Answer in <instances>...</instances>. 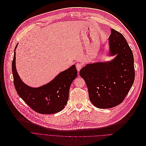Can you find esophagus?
<instances>
[{
  "mask_svg": "<svg viewBox=\"0 0 146 146\" xmlns=\"http://www.w3.org/2000/svg\"><path fill=\"white\" fill-rule=\"evenodd\" d=\"M82 65L80 63H77L76 64V70H78V71H79L80 70V69L82 68Z\"/></svg>",
  "mask_w": 146,
  "mask_h": 146,
  "instance_id": "1",
  "label": "esophagus"
}]
</instances>
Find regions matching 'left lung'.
<instances>
[{
  "label": "left lung",
  "mask_w": 146,
  "mask_h": 146,
  "mask_svg": "<svg viewBox=\"0 0 146 146\" xmlns=\"http://www.w3.org/2000/svg\"><path fill=\"white\" fill-rule=\"evenodd\" d=\"M108 38L109 61L87 64L79 71L89 91V98L96 107L108 109L121 103L135 79L132 52L124 37L110 29Z\"/></svg>",
  "instance_id": "left-lung-1"
}]
</instances>
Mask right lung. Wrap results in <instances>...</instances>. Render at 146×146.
Listing matches in <instances>:
<instances>
[{
  "label": "right lung",
  "instance_id": "1",
  "mask_svg": "<svg viewBox=\"0 0 146 146\" xmlns=\"http://www.w3.org/2000/svg\"><path fill=\"white\" fill-rule=\"evenodd\" d=\"M12 63L14 83L19 96L33 110L41 114H53L62 110L67 104L70 86L78 74L74 64L60 72L49 83L38 87L27 85L18 75L15 65V50Z\"/></svg>",
  "mask_w": 146,
  "mask_h": 146
}]
</instances>
